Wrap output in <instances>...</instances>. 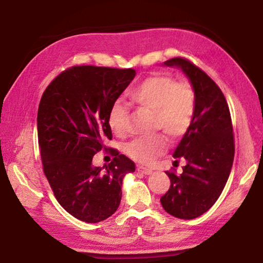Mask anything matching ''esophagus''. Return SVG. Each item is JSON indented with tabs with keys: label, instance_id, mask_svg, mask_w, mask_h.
Segmentation results:
<instances>
[{
	"label": "esophagus",
	"instance_id": "esophagus-1",
	"mask_svg": "<svg viewBox=\"0 0 263 263\" xmlns=\"http://www.w3.org/2000/svg\"><path fill=\"white\" fill-rule=\"evenodd\" d=\"M138 172L142 173V174H144V175H150V174H153V171H152V170L146 168V167H142V166H139V167H138Z\"/></svg>",
	"mask_w": 263,
	"mask_h": 263
}]
</instances>
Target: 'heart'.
I'll return each mask as SVG.
<instances>
[{
  "mask_svg": "<svg viewBox=\"0 0 263 263\" xmlns=\"http://www.w3.org/2000/svg\"><path fill=\"white\" fill-rule=\"evenodd\" d=\"M128 98L133 105L154 113V130H161L171 141L185 135L192 122L195 96L187 82H175L172 77L155 74L148 77L132 89ZM108 125L116 136L127 132V109L120 103L111 107ZM166 150L163 136L137 138L127 144L126 154L139 163L149 164Z\"/></svg>",
  "mask_w": 263,
  "mask_h": 263,
  "instance_id": "1",
  "label": "heart"
}]
</instances>
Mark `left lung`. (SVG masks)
I'll list each match as a JSON object with an SVG mask.
<instances>
[{
    "label": "left lung",
    "instance_id": "obj_1",
    "mask_svg": "<svg viewBox=\"0 0 263 263\" xmlns=\"http://www.w3.org/2000/svg\"><path fill=\"white\" fill-rule=\"evenodd\" d=\"M164 66L181 69L193 88L194 114L173 157L185 159L181 175L166 172L171 180L160 198L166 212L180 219H194L215 204L224 190L234 160L230 108L214 80L190 61L175 58Z\"/></svg>",
    "mask_w": 263,
    "mask_h": 263
}]
</instances>
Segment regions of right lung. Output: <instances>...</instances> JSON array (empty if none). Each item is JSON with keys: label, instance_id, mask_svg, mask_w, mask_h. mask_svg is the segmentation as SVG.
Here are the masks:
<instances>
[{"label": "right lung", "instance_id": "add662e5", "mask_svg": "<svg viewBox=\"0 0 263 263\" xmlns=\"http://www.w3.org/2000/svg\"><path fill=\"white\" fill-rule=\"evenodd\" d=\"M135 69L73 66L59 74L44 91L37 131L43 170L55 198L77 219L99 222L117 210L123 178L136 171L126 156L95 167L92 157L107 150L111 139L108 115L135 79Z\"/></svg>", "mask_w": 263, "mask_h": 263}]
</instances>
